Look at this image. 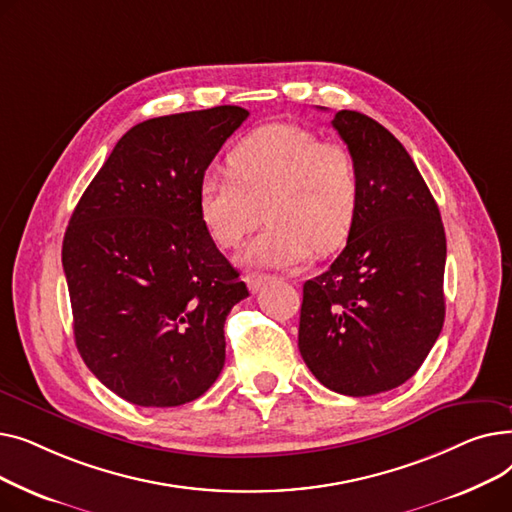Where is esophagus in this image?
I'll return each mask as SVG.
<instances>
[{
  "instance_id": "obj_1",
  "label": "esophagus",
  "mask_w": 512,
  "mask_h": 512,
  "mask_svg": "<svg viewBox=\"0 0 512 512\" xmlns=\"http://www.w3.org/2000/svg\"><path fill=\"white\" fill-rule=\"evenodd\" d=\"M272 278L270 276H265V274H249L247 276V284H249V288L253 290V292H257L265 282H270Z\"/></svg>"
}]
</instances>
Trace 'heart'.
<instances>
[{"label": "heart", "instance_id": "b5f03b06", "mask_svg": "<svg viewBox=\"0 0 512 512\" xmlns=\"http://www.w3.org/2000/svg\"><path fill=\"white\" fill-rule=\"evenodd\" d=\"M230 174H203L197 191L201 220L224 249H236L257 226L267 228L245 251L259 267L294 270L313 249L328 255L344 245L361 201L353 153L321 143L315 132L276 122L259 126L228 153Z\"/></svg>", "mask_w": 512, "mask_h": 512}]
</instances>
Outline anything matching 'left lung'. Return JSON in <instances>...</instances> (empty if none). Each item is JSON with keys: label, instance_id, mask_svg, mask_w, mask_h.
Returning a JSON list of instances; mask_svg holds the SVG:
<instances>
[{"label": "left lung", "instance_id": "left-lung-1", "mask_svg": "<svg viewBox=\"0 0 512 512\" xmlns=\"http://www.w3.org/2000/svg\"><path fill=\"white\" fill-rule=\"evenodd\" d=\"M361 201L344 251L303 286L299 351L315 378L371 396L413 378L444 326L446 234L407 149L373 118L340 110Z\"/></svg>", "mask_w": 512, "mask_h": 512}]
</instances>
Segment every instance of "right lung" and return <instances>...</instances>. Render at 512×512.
Wrapping results in <instances>:
<instances>
[{
    "instance_id": "add662e5",
    "label": "right lung",
    "mask_w": 512,
    "mask_h": 512,
    "mask_svg": "<svg viewBox=\"0 0 512 512\" xmlns=\"http://www.w3.org/2000/svg\"><path fill=\"white\" fill-rule=\"evenodd\" d=\"M247 116L218 105L132 126L70 218L62 263L76 348L132 405H184L224 367V321L249 290L207 232L197 191Z\"/></svg>"
}]
</instances>
